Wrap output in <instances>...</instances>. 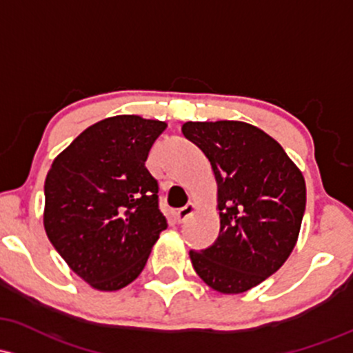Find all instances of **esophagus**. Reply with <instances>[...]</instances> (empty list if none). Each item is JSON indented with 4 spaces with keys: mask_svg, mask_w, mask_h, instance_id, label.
<instances>
[{
    "mask_svg": "<svg viewBox=\"0 0 353 353\" xmlns=\"http://www.w3.org/2000/svg\"><path fill=\"white\" fill-rule=\"evenodd\" d=\"M194 212H196V204L194 203L185 204L183 209H179V211L176 212L177 223H184V221H188L192 214H194Z\"/></svg>",
    "mask_w": 353,
    "mask_h": 353,
    "instance_id": "esophagus-1",
    "label": "esophagus"
}]
</instances>
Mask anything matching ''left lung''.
Here are the masks:
<instances>
[{"label": "left lung", "instance_id": "left-lung-1", "mask_svg": "<svg viewBox=\"0 0 353 353\" xmlns=\"http://www.w3.org/2000/svg\"><path fill=\"white\" fill-rule=\"evenodd\" d=\"M183 134L211 162L221 218L216 243L189 251L191 263L209 288L245 293L292 254L307 204L305 177L283 147L251 123L185 122Z\"/></svg>", "mask_w": 353, "mask_h": 353}]
</instances>
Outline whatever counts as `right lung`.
I'll return each mask as SVG.
<instances>
[{"label": "right lung", "mask_w": 353, "mask_h": 353, "mask_svg": "<svg viewBox=\"0 0 353 353\" xmlns=\"http://www.w3.org/2000/svg\"><path fill=\"white\" fill-rule=\"evenodd\" d=\"M168 123L115 115L85 129L53 161L45 179L43 226L73 273L117 292L144 270L168 221L145 168Z\"/></svg>", "instance_id": "1"}]
</instances>
